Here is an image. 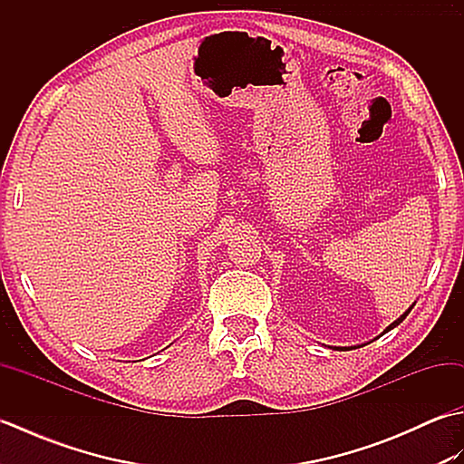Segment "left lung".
Listing matches in <instances>:
<instances>
[{"mask_svg": "<svg viewBox=\"0 0 464 464\" xmlns=\"http://www.w3.org/2000/svg\"><path fill=\"white\" fill-rule=\"evenodd\" d=\"M412 307H415V304H411V307H409V309H407L405 313H402V314H401V317H399V319H397L395 323H391V324H389V327H387V329H384V333H389L391 329H395V327H397V324H401L402 321H405V319H407V314L411 313V309H412ZM337 349H339V351H343L341 347H337Z\"/></svg>", "mask_w": 464, "mask_h": 464, "instance_id": "left-lung-1", "label": "left lung"}]
</instances>
